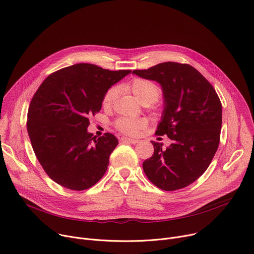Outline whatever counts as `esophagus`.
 <instances>
[{"label": "esophagus", "mask_w": 254, "mask_h": 254, "mask_svg": "<svg viewBox=\"0 0 254 254\" xmlns=\"http://www.w3.org/2000/svg\"><path fill=\"white\" fill-rule=\"evenodd\" d=\"M121 141L123 143H131V144H136L139 142V140L137 139H131V138H128V137H122L121 138Z\"/></svg>", "instance_id": "1"}]
</instances>
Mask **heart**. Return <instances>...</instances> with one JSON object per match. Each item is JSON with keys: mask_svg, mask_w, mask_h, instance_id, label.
Segmentation results:
<instances>
[{"mask_svg": "<svg viewBox=\"0 0 254 254\" xmlns=\"http://www.w3.org/2000/svg\"><path fill=\"white\" fill-rule=\"evenodd\" d=\"M126 89L130 91L141 104H152L156 102L161 95L160 89L157 87V84L145 78H134L127 84ZM117 93L118 90L116 87H111L104 95L103 107L110 108L114 103ZM146 126L147 121L143 118L121 117L115 122V127L117 130L130 136L137 135Z\"/></svg>", "mask_w": 254, "mask_h": 254, "instance_id": "heart-1", "label": "heart"}]
</instances>
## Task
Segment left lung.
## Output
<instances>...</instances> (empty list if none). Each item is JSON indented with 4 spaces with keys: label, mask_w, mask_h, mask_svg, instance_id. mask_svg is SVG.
<instances>
[{
    "label": "left lung",
    "mask_w": 254,
    "mask_h": 254,
    "mask_svg": "<svg viewBox=\"0 0 254 254\" xmlns=\"http://www.w3.org/2000/svg\"><path fill=\"white\" fill-rule=\"evenodd\" d=\"M133 73L161 84L165 106L155 134L172 140L165 149L151 141L154 152L143 171L163 190L186 188L206 172L218 149L221 101L208 79L187 64L162 63Z\"/></svg>",
    "instance_id": "left-lung-1"
}]
</instances>
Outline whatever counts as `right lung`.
I'll return each instance as SVG.
<instances>
[{"instance_id":"1","label":"right lung","mask_w":254,"mask_h":254,"mask_svg":"<svg viewBox=\"0 0 254 254\" xmlns=\"http://www.w3.org/2000/svg\"><path fill=\"white\" fill-rule=\"evenodd\" d=\"M131 70H109L77 64L49 74L28 109L27 130L46 175L72 190L96 185L118 145L111 133H88L90 118L102 108L105 93Z\"/></svg>"}]
</instances>
